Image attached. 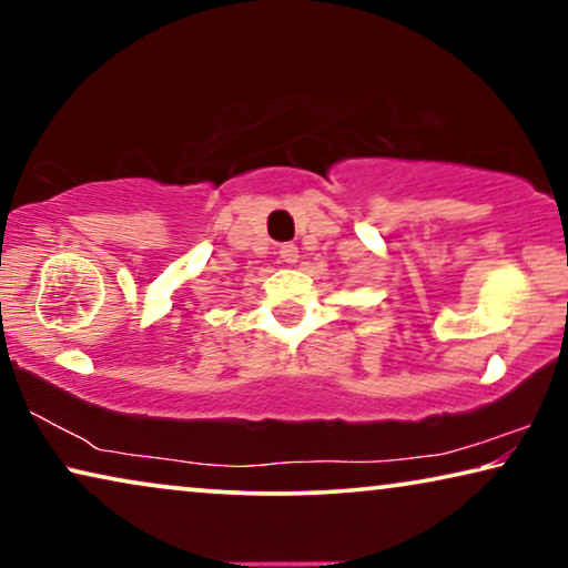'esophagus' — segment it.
I'll return each mask as SVG.
<instances>
[{
    "mask_svg": "<svg viewBox=\"0 0 568 568\" xmlns=\"http://www.w3.org/2000/svg\"><path fill=\"white\" fill-rule=\"evenodd\" d=\"M278 258H282L286 266H294V263L300 261V247L292 245V243L282 245V247H278Z\"/></svg>",
    "mask_w": 568,
    "mask_h": 568,
    "instance_id": "esophagus-1",
    "label": "esophagus"
}]
</instances>
